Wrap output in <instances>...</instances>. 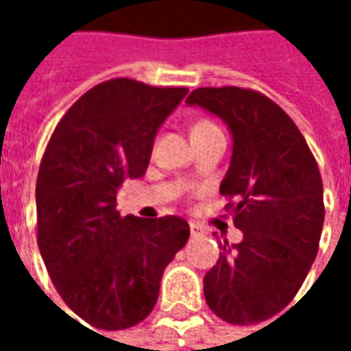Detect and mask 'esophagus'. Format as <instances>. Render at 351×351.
I'll return each instance as SVG.
<instances>
[{"label":"esophagus","instance_id":"1","mask_svg":"<svg viewBox=\"0 0 351 351\" xmlns=\"http://www.w3.org/2000/svg\"><path fill=\"white\" fill-rule=\"evenodd\" d=\"M189 228H191V234H193V236H199V234L203 232L199 223H189Z\"/></svg>","mask_w":351,"mask_h":351}]
</instances>
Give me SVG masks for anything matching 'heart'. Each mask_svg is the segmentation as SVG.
<instances>
[{
	"label": "heart",
	"instance_id": "1",
	"mask_svg": "<svg viewBox=\"0 0 351 351\" xmlns=\"http://www.w3.org/2000/svg\"><path fill=\"white\" fill-rule=\"evenodd\" d=\"M207 125H211V123H197L195 128H207Z\"/></svg>",
	"mask_w": 351,
	"mask_h": 351
}]
</instances>
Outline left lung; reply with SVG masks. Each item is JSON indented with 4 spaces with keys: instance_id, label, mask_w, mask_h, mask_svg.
<instances>
[{
    "instance_id": "left-lung-1",
    "label": "left lung",
    "mask_w": 351,
    "mask_h": 351,
    "mask_svg": "<svg viewBox=\"0 0 351 351\" xmlns=\"http://www.w3.org/2000/svg\"><path fill=\"white\" fill-rule=\"evenodd\" d=\"M186 106L219 117L232 134L219 193L240 244H223L203 278L209 309L228 323H260L299 293L323 230V182L295 121L268 97L240 87L195 89Z\"/></svg>"
}]
</instances>
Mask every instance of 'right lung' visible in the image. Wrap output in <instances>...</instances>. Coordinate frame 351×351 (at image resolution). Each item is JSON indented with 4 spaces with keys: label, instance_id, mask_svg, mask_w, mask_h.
Listing matches in <instances>:
<instances>
[{
    "label": "right lung",
    "instance_id": "add662e5",
    "mask_svg": "<svg viewBox=\"0 0 351 351\" xmlns=\"http://www.w3.org/2000/svg\"><path fill=\"white\" fill-rule=\"evenodd\" d=\"M184 87L111 79L58 121L36 180L38 247L64 303L93 327L125 329L150 315L160 278L189 240L180 217L115 209L125 178L146 175L154 138Z\"/></svg>",
    "mask_w": 351,
    "mask_h": 351
}]
</instances>
